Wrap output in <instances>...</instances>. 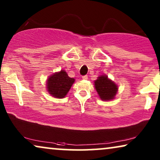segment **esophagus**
<instances>
[{
  "label": "esophagus",
  "instance_id": "1",
  "mask_svg": "<svg viewBox=\"0 0 160 160\" xmlns=\"http://www.w3.org/2000/svg\"><path fill=\"white\" fill-rule=\"evenodd\" d=\"M82 78H83V79H84V80H87V78H88V76H87V75L83 76H82Z\"/></svg>",
  "mask_w": 160,
  "mask_h": 160
}]
</instances>
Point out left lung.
<instances>
[{
    "instance_id": "left-lung-1",
    "label": "left lung",
    "mask_w": 160,
    "mask_h": 160,
    "mask_svg": "<svg viewBox=\"0 0 160 160\" xmlns=\"http://www.w3.org/2000/svg\"><path fill=\"white\" fill-rule=\"evenodd\" d=\"M95 87L102 100H112L117 94L118 87L112 81L108 79V76H101L95 81Z\"/></svg>"
}]
</instances>
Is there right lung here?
<instances>
[{"instance_id": "obj_1", "label": "right lung", "mask_w": 160, "mask_h": 160, "mask_svg": "<svg viewBox=\"0 0 160 160\" xmlns=\"http://www.w3.org/2000/svg\"><path fill=\"white\" fill-rule=\"evenodd\" d=\"M74 78L69 77L64 71L52 75L47 80V89L54 98H63L71 89Z\"/></svg>"}]
</instances>
